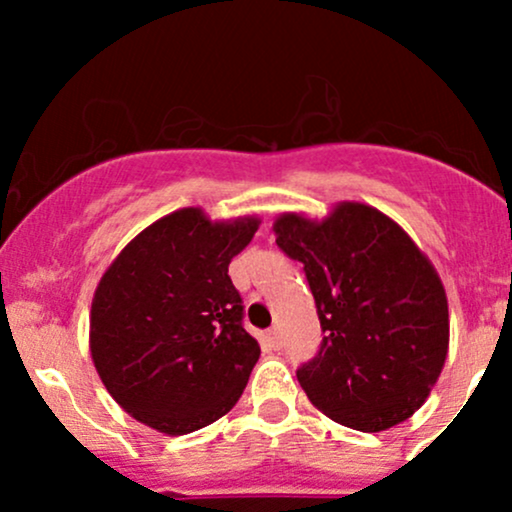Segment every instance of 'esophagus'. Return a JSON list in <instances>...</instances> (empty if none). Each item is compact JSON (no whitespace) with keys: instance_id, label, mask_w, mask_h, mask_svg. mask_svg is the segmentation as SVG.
Returning <instances> with one entry per match:
<instances>
[{"instance_id":"esophagus-1","label":"esophagus","mask_w":512,"mask_h":512,"mask_svg":"<svg viewBox=\"0 0 512 512\" xmlns=\"http://www.w3.org/2000/svg\"><path fill=\"white\" fill-rule=\"evenodd\" d=\"M269 344H272V349H276V351L284 349V337H281L279 327H274V330L269 332Z\"/></svg>"}]
</instances>
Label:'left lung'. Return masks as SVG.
I'll use <instances>...</instances> for the list:
<instances>
[{"label":"left lung","mask_w":512,"mask_h":512,"mask_svg":"<svg viewBox=\"0 0 512 512\" xmlns=\"http://www.w3.org/2000/svg\"><path fill=\"white\" fill-rule=\"evenodd\" d=\"M276 245L303 262L322 342L296 378L322 414L356 431L409 419L448 356V298L436 269L383 211L344 202L325 221L284 214Z\"/></svg>","instance_id":"obj_1"}]
</instances>
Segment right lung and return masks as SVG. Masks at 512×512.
Wrapping results in <instances>:
<instances>
[{"label": "right lung", "mask_w": 512, "mask_h": 512, "mask_svg": "<svg viewBox=\"0 0 512 512\" xmlns=\"http://www.w3.org/2000/svg\"><path fill=\"white\" fill-rule=\"evenodd\" d=\"M260 221L211 223L180 209L144 228L103 274L91 356L105 390L142 424L185 436L243 395L260 346L243 327L228 264Z\"/></svg>", "instance_id": "1"}]
</instances>
